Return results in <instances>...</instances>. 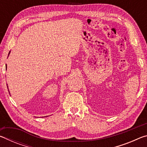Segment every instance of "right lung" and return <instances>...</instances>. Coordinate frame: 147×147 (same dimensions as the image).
<instances>
[{
	"label": "right lung",
	"instance_id": "right-lung-1",
	"mask_svg": "<svg viewBox=\"0 0 147 147\" xmlns=\"http://www.w3.org/2000/svg\"><path fill=\"white\" fill-rule=\"evenodd\" d=\"M9 53H10V51L9 52V54H8V55H9ZM7 87H8V86H7Z\"/></svg>",
	"mask_w": 147,
	"mask_h": 147
}]
</instances>
